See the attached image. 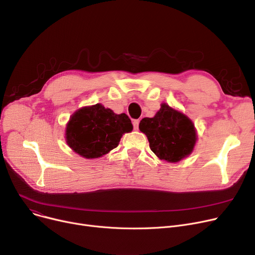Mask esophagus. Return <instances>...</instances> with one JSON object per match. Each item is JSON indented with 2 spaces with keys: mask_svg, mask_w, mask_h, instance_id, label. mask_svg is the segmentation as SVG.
I'll use <instances>...</instances> for the list:
<instances>
[{
  "mask_svg": "<svg viewBox=\"0 0 255 255\" xmlns=\"http://www.w3.org/2000/svg\"><path fill=\"white\" fill-rule=\"evenodd\" d=\"M133 127H134V129L136 130V129H138V125H139V120L137 119V120H133Z\"/></svg>",
  "mask_w": 255,
  "mask_h": 255,
  "instance_id": "esophagus-1",
  "label": "esophagus"
}]
</instances>
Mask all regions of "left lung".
Returning a JSON list of instances; mask_svg holds the SVG:
<instances>
[{"label": "left lung", "instance_id": "8db88e82", "mask_svg": "<svg viewBox=\"0 0 255 255\" xmlns=\"http://www.w3.org/2000/svg\"><path fill=\"white\" fill-rule=\"evenodd\" d=\"M139 130L148 137L153 153L168 162H178L188 156L196 140L191 121L165 103L154 118L140 121Z\"/></svg>", "mask_w": 255, "mask_h": 255}]
</instances>
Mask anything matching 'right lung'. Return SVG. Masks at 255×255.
<instances>
[{"label":"right lung","mask_w":255,"mask_h":255,"mask_svg":"<svg viewBox=\"0 0 255 255\" xmlns=\"http://www.w3.org/2000/svg\"><path fill=\"white\" fill-rule=\"evenodd\" d=\"M132 129L126 114L116 115L98 103L74 113L67 125L66 140L80 156L98 158L117 148L124 133Z\"/></svg>","instance_id":"add662e5"}]
</instances>
